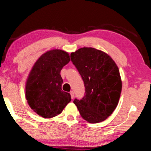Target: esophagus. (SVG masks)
Segmentation results:
<instances>
[{"label": "esophagus", "instance_id": "obj_1", "mask_svg": "<svg viewBox=\"0 0 151 151\" xmlns=\"http://www.w3.org/2000/svg\"><path fill=\"white\" fill-rule=\"evenodd\" d=\"M70 95H71V99H73V97H74V93H73V91H71L70 92Z\"/></svg>", "mask_w": 151, "mask_h": 151}]
</instances>
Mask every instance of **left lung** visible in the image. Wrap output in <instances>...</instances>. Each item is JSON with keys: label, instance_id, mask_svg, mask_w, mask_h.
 <instances>
[{"label": "left lung", "instance_id": "obj_1", "mask_svg": "<svg viewBox=\"0 0 151 151\" xmlns=\"http://www.w3.org/2000/svg\"><path fill=\"white\" fill-rule=\"evenodd\" d=\"M71 60L82 78L85 96L73 101L83 119L97 123L109 117L119 100L122 81L111 58L93 47H81L71 54Z\"/></svg>", "mask_w": 151, "mask_h": 151}]
</instances>
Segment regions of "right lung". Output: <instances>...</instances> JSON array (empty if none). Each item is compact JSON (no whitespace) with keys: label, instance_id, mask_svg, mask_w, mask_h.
I'll use <instances>...</instances> for the list:
<instances>
[{"label":"right lung","instance_id":"1","mask_svg":"<svg viewBox=\"0 0 151 151\" xmlns=\"http://www.w3.org/2000/svg\"><path fill=\"white\" fill-rule=\"evenodd\" d=\"M70 61L62 50H52L42 54L34 63L25 86L29 106L44 118H52L62 112L71 101V96L62 89L60 71Z\"/></svg>","mask_w":151,"mask_h":151}]
</instances>
